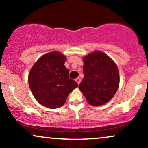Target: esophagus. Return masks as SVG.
<instances>
[{
    "label": "esophagus",
    "mask_w": 148,
    "mask_h": 148,
    "mask_svg": "<svg viewBox=\"0 0 148 148\" xmlns=\"http://www.w3.org/2000/svg\"><path fill=\"white\" fill-rule=\"evenodd\" d=\"M81 79H80L79 77L76 78V81L77 82V83H78V84H80V83H81Z\"/></svg>",
    "instance_id": "34e87169"
}]
</instances>
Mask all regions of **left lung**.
I'll return each instance as SVG.
<instances>
[{"mask_svg":"<svg viewBox=\"0 0 148 148\" xmlns=\"http://www.w3.org/2000/svg\"><path fill=\"white\" fill-rule=\"evenodd\" d=\"M84 78L79 88L88 102L102 106L111 100L118 90L119 73L111 58L100 51L83 57Z\"/></svg>","mask_w":148,"mask_h":148,"instance_id":"1","label":"left lung"}]
</instances>
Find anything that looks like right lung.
Listing matches in <instances>:
<instances>
[{"mask_svg": "<svg viewBox=\"0 0 148 148\" xmlns=\"http://www.w3.org/2000/svg\"><path fill=\"white\" fill-rule=\"evenodd\" d=\"M66 57L58 51L44 54L34 63L28 76L29 88L36 101L50 109L61 107L78 83L69 79L64 65Z\"/></svg>", "mask_w": 148, "mask_h": 148, "instance_id": "add662e5", "label": "right lung"}]
</instances>
